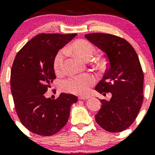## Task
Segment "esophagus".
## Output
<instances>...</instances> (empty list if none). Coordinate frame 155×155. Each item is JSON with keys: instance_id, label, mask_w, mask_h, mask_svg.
Segmentation results:
<instances>
[{"instance_id": "34e87169", "label": "esophagus", "mask_w": 155, "mask_h": 155, "mask_svg": "<svg viewBox=\"0 0 155 155\" xmlns=\"http://www.w3.org/2000/svg\"><path fill=\"white\" fill-rule=\"evenodd\" d=\"M90 98V96H84V97H79V100H87Z\"/></svg>"}]
</instances>
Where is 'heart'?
<instances>
[{
    "label": "heart",
    "instance_id": "obj_1",
    "mask_svg": "<svg viewBox=\"0 0 155 155\" xmlns=\"http://www.w3.org/2000/svg\"><path fill=\"white\" fill-rule=\"evenodd\" d=\"M95 50L93 44L84 39L76 40L66 48V51H71L76 56L84 60L91 58ZM66 51L65 49H61L55 54L53 60V68L57 74L61 72L64 60L66 55ZM95 81L96 78L92 74H83L71 76L68 79L64 80L62 82V87L65 91L77 95H84L87 93Z\"/></svg>",
    "mask_w": 155,
    "mask_h": 155
}]
</instances>
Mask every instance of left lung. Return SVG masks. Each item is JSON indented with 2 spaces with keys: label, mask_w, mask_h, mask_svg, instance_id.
I'll return each mask as SVG.
<instances>
[{
  "label": "left lung",
  "mask_w": 155,
  "mask_h": 155,
  "mask_svg": "<svg viewBox=\"0 0 155 155\" xmlns=\"http://www.w3.org/2000/svg\"><path fill=\"white\" fill-rule=\"evenodd\" d=\"M85 38L105 53L108 68L95 90L111 92L110 101L101 100L95 115L106 131L119 133L133 123L143 102V74L138 54L125 39L107 33H90Z\"/></svg>",
  "instance_id": "obj_1"
}]
</instances>
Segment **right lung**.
Returning a JSON list of instances; mask_svg holds the SVG:
<instances>
[{
  "instance_id": "add662e5",
  "label": "right lung",
  "mask_w": 155,
  "mask_h": 155,
  "mask_svg": "<svg viewBox=\"0 0 155 155\" xmlns=\"http://www.w3.org/2000/svg\"><path fill=\"white\" fill-rule=\"evenodd\" d=\"M76 35L41 33L27 43L14 60L11 71V91L21 123L35 134L49 136L67 123L71 106L78 101L71 94L61 93L56 100L44 94L56 76L55 54Z\"/></svg>"
}]
</instances>
